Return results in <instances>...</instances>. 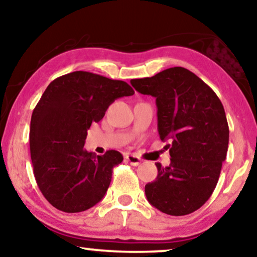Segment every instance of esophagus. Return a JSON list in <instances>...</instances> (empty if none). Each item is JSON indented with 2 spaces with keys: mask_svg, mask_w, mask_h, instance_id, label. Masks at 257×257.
<instances>
[{
  "mask_svg": "<svg viewBox=\"0 0 257 257\" xmlns=\"http://www.w3.org/2000/svg\"><path fill=\"white\" fill-rule=\"evenodd\" d=\"M125 159L127 163L133 165V166H138V165H140V163H142V159H140L139 157L135 156V154H126Z\"/></svg>",
  "mask_w": 257,
  "mask_h": 257,
  "instance_id": "esophagus-1",
  "label": "esophagus"
}]
</instances>
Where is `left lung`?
<instances>
[{
  "instance_id": "obj_1",
  "label": "left lung",
  "mask_w": 257,
  "mask_h": 257,
  "mask_svg": "<svg viewBox=\"0 0 257 257\" xmlns=\"http://www.w3.org/2000/svg\"><path fill=\"white\" fill-rule=\"evenodd\" d=\"M132 86L156 98L158 132L171 164L157 163V179L145 186L149 202L168 215L182 216L210 198L226 160L229 127L216 93L189 70L175 66Z\"/></svg>"
}]
</instances>
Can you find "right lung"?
<instances>
[{
  "mask_svg": "<svg viewBox=\"0 0 257 257\" xmlns=\"http://www.w3.org/2000/svg\"><path fill=\"white\" fill-rule=\"evenodd\" d=\"M135 94L126 82L86 71L49 84L30 121L34 175L44 198L65 213H79L104 198L121 153L96 156L84 149L87 130L120 97Z\"/></svg>",
  "mask_w": 257,
  "mask_h": 257,
  "instance_id": "obj_1",
  "label": "right lung"
}]
</instances>
